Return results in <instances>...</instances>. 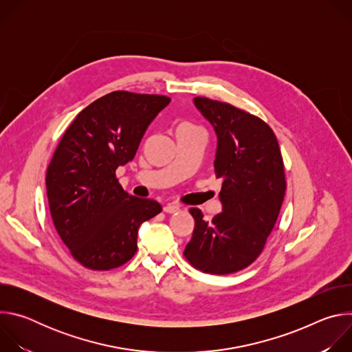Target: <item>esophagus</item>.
Listing matches in <instances>:
<instances>
[{"instance_id":"obj_1","label":"esophagus","mask_w":352,"mask_h":352,"mask_svg":"<svg viewBox=\"0 0 352 352\" xmlns=\"http://www.w3.org/2000/svg\"><path fill=\"white\" fill-rule=\"evenodd\" d=\"M163 210H164L166 213L173 214V213L179 212V210H181V206H179V205H177V204H168V205H166V206L163 208Z\"/></svg>"}]
</instances>
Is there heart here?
<instances>
[{"label":"heart","mask_w":352,"mask_h":352,"mask_svg":"<svg viewBox=\"0 0 352 352\" xmlns=\"http://www.w3.org/2000/svg\"><path fill=\"white\" fill-rule=\"evenodd\" d=\"M184 125H190V124H184Z\"/></svg>","instance_id":"heart-1"}]
</instances>
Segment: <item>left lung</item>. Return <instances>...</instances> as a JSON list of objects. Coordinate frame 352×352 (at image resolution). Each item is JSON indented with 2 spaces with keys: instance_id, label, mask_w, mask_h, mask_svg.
Wrapping results in <instances>:
<instances>
[{
  "instance_id": "left-lung-1",
  "label": "left lung",
  "mask_w": 352,
  "mask_h": 352,
  "mask_svg": "<svg viewBox=\"0 0 352 352\" xmlns=\"http://www.w3.org/2000/svg\"><path fill=\"white\" fill-rule=\"evenodd\" d=\"M195 106L214 126V171L223 178V212L205 221L200 209L184 256L197 270L231 274L252 265L277 221L287 188L284 162L273 129L232 104L195 97Z\"/></svg>"
}]
</instances>
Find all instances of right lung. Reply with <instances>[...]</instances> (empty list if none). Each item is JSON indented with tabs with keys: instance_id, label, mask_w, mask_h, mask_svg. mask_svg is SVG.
<instances>
[{
	"instance_id": "1",
	"label": "right lung",
	"mask_w": 352,
	"mask_h": 352,
	"mask_svg": "<svg viewBox=\"0 0 352 352\" xmlns=\"http://www.w3.org/2000/svg\"><path fill=\"white\" fill-rule=\"evenodd\" d=\"M170 97L111 91L83 109L47 167L54 227L72 258L90 270H111L136 254L139 226L157 216L152 199L128 195L117 179Z\"/></svg>"
}]
</instances>
